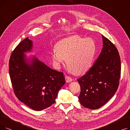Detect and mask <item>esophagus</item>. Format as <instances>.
Returning a JSON list of instances; mask_svg holds the SVG:
<instances>
[{
  "instance_id": "esophagus-1",
  "label": "esophagus",
  "mask_w": 130,
  "mask_h": 130,
  "mask_svg": "<svg viewBox=\"0 0 130 130\" xmlns=\"http://www.w3.org/2000/svg\"><path fill=\"white\" fill-rule=\"evenodd\" d=\"M65 79H66V82L67 83L71 82L72 81V78L71 77L67 76V75L65 76Z\"/></svg>"
}]
</instances>
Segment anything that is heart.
<instances>
[{"label":"heart","instance_id":"1","mask_svg":"<svg viewBox=\"0 0 130 130\" xmlns=\"http://www.w3.org/2000/svg\"><path fill=\"white\" fill-rule=\"evenodd\" d=\"M52 53L54 64L60 66L65 63L71 71L82 74L90 69L96 51V44L90 38L73 36L61 39Z\"/></svg>","mask_w":130,"mask_h":130}]
</instances>
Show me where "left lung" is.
<instances>
[{
  "mask_svg": "<svg viewBox=\"0 0 130 130\" xmlns=\"http://www.w3.org/2000/svg\"><path fill=\"white\" fill-rule=\"evenodd\" d=\"M102 38L103 46L99 57L77 79L80 86V103L91 110L100 108L113 96L121 76V59L117 47L103 35Z\"/></svg>",
  "mask_w": 130,
  "mask_h": 130,
  "instance_id": "8db88e82",
  "label": "left lung"
}]
</instances>
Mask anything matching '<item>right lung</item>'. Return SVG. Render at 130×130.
I'll list each match as a JSON object with an SVG mask.
<instances>
[{
  "label": "right lung",
  "instance_id": "right-lung-1",
  "mask_svg": "<svg viewBox=\"0 0 130 130\" xmlns=\"http://www.w3.org/2000/svg\"><path fill=\"white\" fill-rule=\"evenodd\" d=\"M32 41L27 37L13 51L9 72L13 90L18 100L35 111H41L55 102L58 92L65 83L63 72L50 69L37 58L31 64L24 53L30 51Z\"/></svg>",
  "mask_w": 130,
  "mask_h": 130
}]
</instances>
